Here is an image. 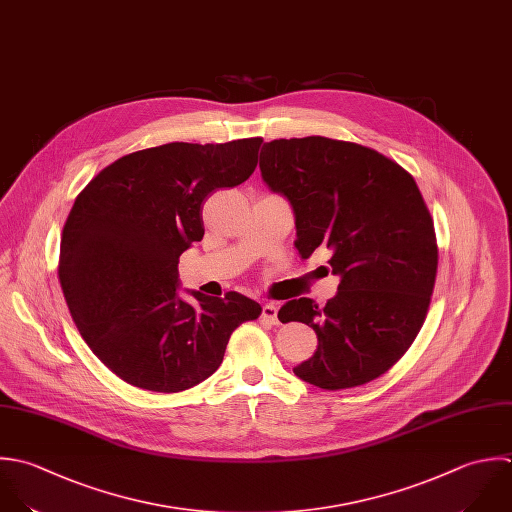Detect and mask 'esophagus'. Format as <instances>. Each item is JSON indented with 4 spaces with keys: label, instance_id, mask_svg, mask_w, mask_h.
I'll list each match as a JSON object with an SVG mask.
<instances>
[{
    "label": "esophagus",
    "instance_id": "esophagus-1",
    "mask_svg": "<svg viewBox=\"0 0 512 512\" xmlns=\"http://www.w3.org/2000/svg\"><path fill=\"white\" fill-rule=\"evenodd\" d=\"M261 319L267 321V323L277 325L279 323V319H277V305L275 303H265L263 309H261Z\"/></svg>",
    "mask_w": 512,
    "mask_h": 512
}]
</instances>
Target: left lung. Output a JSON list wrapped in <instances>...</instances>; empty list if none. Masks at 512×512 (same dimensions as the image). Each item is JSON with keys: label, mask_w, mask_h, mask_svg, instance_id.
<instances>
[{"label": "left lung", "mask_w": 512, "mask_h": 512, "mask_svg": "<svg viewBox=\"0 0 512 512\" xmlns=\"http://www.w3.org/2000/svg\"><path fill=\"white\" fill-rule=\"evenodd\" d=\"M265 185L295 215L303 259L323 245L337 295L287 301L279 319L317 333L293 373L319 389L365 385L387 373L421 331L437 277V239L415 179L375 149L321 135L263 143Z\"/></svg>", "instance_id": "obj_1"}]
</instances>
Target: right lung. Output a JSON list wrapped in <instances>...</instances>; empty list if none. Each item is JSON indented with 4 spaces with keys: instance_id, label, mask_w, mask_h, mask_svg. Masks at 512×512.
Segmentation results:
<instances>
[{
    "instance_id": "1",
    "label": "right lung",
    "mask_w": 512,
    "mask_h": 512,
    "mask_svg": "<svg viewBox=\"0 0 512 512\" xmlns=\"http://www.w3.org/2000/svg\"><path fill=\"white\" fill-rule=\"evenodd\" d=\"M261 137L165 143L107 165L77 195L61 235L59 283L97 359L125 383L179 393L211 377L231 333L261 315L241 293L179 297V255L203 239V203L249 179Z\"/></svg>"
}]
</instances>
